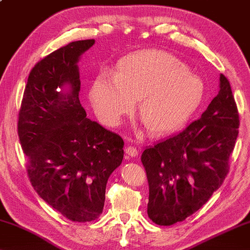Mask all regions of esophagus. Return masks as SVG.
Returning a JSON list of instances; mask_svg holds the SVG:
<instances>
[{"mask_svg": "<svg viewBox=\"0 0 250 250\" xmlns=\"http://www.w3.org/2000/svg\"><path fill=\"white\" fill-rule=\"evenodd\" d=\"M125 153L127 154L128 156H132V157H135L138 155V151L135 146H132V145H129L125 148Z\"/></svg>", "mask_w": 250, "mask_h": 250, "instance_id": "esophagus-1", "label": "esophagus"}]
</instances>
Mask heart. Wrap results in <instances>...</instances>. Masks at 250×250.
Listing matches in <instances>:
<instances>
[{
  "label": "heart",
  "instance_id": "heart-1",
  "mask_svg": "<svg viewBox=\"0 0 250 250\" xmlns=\"http://www.w3.org/2000/svg\"><path fill=\"white\" fill-rule=\"evenodd\" d=\"M205 86L171 53L141 50L118 61L114 78L103 74L91 83L94 110L108 126L120 124L138 100V114L153 135L182 125L200 105Z\"/></svg>",
  "mask_w": 250,
  "mask_h": 250
}]
</instances>
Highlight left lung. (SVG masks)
<instances>
[{"label": "left lung", "instance_id": "1", "mask_svg": "<svg viewBox=\"0 0 250 250\" xmlns=\"http://www.w3.org/2000/svg\"><path fill=\"white\" fill-rule=\"evenodd\" d=\"M238 128L235 98L221 74L220 90L199 120L142 153L149 191L147 214L153 222L174 225L206 205L228 174Z\"/></svg>", "mask_w": 250, "mask_h": 250}]
</instances>
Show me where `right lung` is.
I'll return each instance as SVG.
<instances>
[{"instance_id":"1","label":"right lung","mask_w":250,"mask_h":250,"mask_svg":"<svg viewBox=\"0 0 250 250\" xmlns=\"http://www.w3.org/2000/svg\"><path fill=\"white\" fill-rule=\"evenodd\" d=\"M95 43L80 40L45 56L30 71L18 134L30 182L71 221L101 216L109 175L122 163L124 141L86 117L77 62Z\"/></svg>"}]
</instances>
